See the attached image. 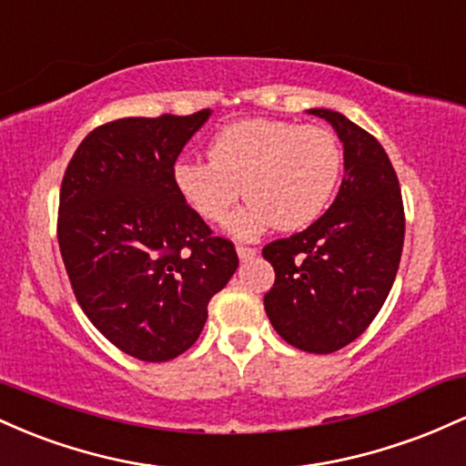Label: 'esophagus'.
Wrapping results in <instances>:
<instances>
[{
  "instance_id": "esophagus-1",
  "label": "esophagus",
  "mask_w": 466,
  "mask_h": 466,
  "mask_svg": "<svg viewBox=\"0 0 466 466\" xmlns=\"http://www.w3.org/2000/svg\"><path fill=\"white\" fill-rule=\"evenodd\" d=\"M237 251H238L240 260H249L256 256V248H249V245H243V243L237 245Z\"/></svg>"
}]
</instances>
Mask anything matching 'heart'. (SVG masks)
Returning a JSON list of instances; mask_svg holds the SVG:
<instances>
[{"label": "heart", "mask_w": 466, "mask_h": 466, "mask_svg": "<svg viewBox=\"0 0 466 466\" xmlns=\"http://www.w3.org/2000/svg\"><path fill=\"white\" fill-rule=\"evenodd\" d=\"M210 159L181 157L175 186L206 221H223L240 195L248 206L232 229H298L324 212L341 173V147L333 131L271 117L234 122L212 137Z\"/></svg>", "instance_id": "obj_1"}]
</instances>
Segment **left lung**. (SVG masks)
I'll use <instances>...</instances> for the list:
<instances>
[{
	"label": "left lung",
	"instance_id": "obj_1",
	"mask_svg": "<svg viewBox=\"0 0 466 466\" xmlns=\"http://www.w3.org/2000/svg\"><path fill=\"white\" fill-rule=\"evenodd\" d=\"M344 142V179L313 226L263 248L274 267L265 311L293 349L326 355L357 339L381 311L397 278L405 238L399 177L377 137L329 109Z\"/></svg>",
	"mask_w": 466,
	"mask_h": 466
}]
</instances>
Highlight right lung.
<instances>
[{"label": "right lung", "mask_w": 466, "mask_h": 466, "mask_svg": "<svg viewBox=\"0 0 466 466\" xmlns=\"http://www.w3.org/2000/svg\"><path fill=\"white\" fill-rule=\"evenodd\" d=\"M208 116L106 122L63 175L56 237L74 296L116 349L142 361L188 350L238 267L232 240L215 237L173 177Z\"/></svg>", "instance_id": "1"}]
</instances>
